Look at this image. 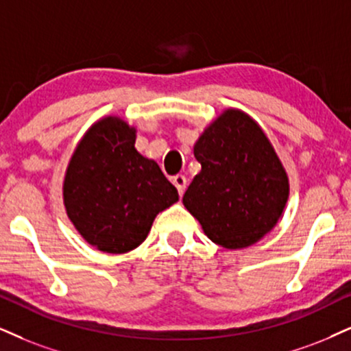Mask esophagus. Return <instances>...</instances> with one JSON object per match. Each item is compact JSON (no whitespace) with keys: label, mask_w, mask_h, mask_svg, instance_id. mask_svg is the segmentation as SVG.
I'll return each instance as SVG.
<instances>
[{"label":"esophagus","mask_w":351,"mask_h":351,"mask_svg":"<svg viewBox=\"0 0 351 351\" xmlns=\"http://www.w3.org/2000/svg\"><path fill=\"white\" fill-rule=\"evenodd\" d=\"M172 184L176 185V189H177V192H179V195H184L185 187H187V179H185V176L177 174L174 179H172Z\"/></svg>","instance_id":"obj_1"}]
</instances>
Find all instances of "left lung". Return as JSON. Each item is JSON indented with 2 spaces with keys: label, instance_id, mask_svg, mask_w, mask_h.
<instances>
[{
  "label": "left lung",
  "instance_id": "1",
  "mask_svg": "<svg viewBox=\"0 0 351 351\" xmlns=\"http://www.w3.org/2000/svg\"><path fill=\"white\" fill-rule=\"evenodd\" d=\"M202 164L184 205L205 234L226 249L252 245L271 231L288 200V177L262 128L229 109L193 148Z\"/></svg>",
  "mask_w": 351,
  "mask_h": 351
}]
</instances>
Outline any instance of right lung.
I'll return each instance as SVG.
<instances>
[{
  "instance_id": "right-lung-1",
  "label": "right lung",
  "mask_w": 351,
  "mask_h": 351,
  "mask_svg": "<svg viewBox=\"0 0 351 351\" xmlns=\"http://www.w3.org/2000/svg\"><path fill=\"white\" fill-rule=\"evenodd\" d=\"M66 213L102 252L123 254L148 236L156 215L179 200L158 164L135 149V128L107 117L73 154L63 185Z\"/></svg>"
}]
</instances>
